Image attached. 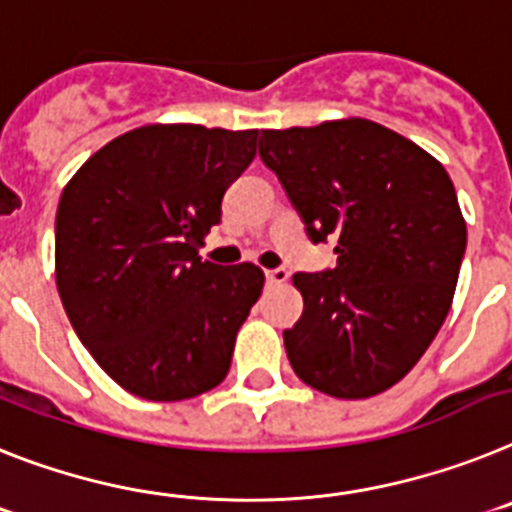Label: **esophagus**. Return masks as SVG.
Here are the masks:
<instances>
[{
  "label": "esophagus",
  "mask_w": 512,
  "mask_h": 512,
  "mask_svg": "<svg viewBox=\"0 0 512 512\" xmlns=\"http://www.w3.org/2000/svg\"><path fill=\"white\" fill-rule=\"evenodd\" d=\"M265 281H268V286H281V283L288 281V270L286 268L265 270Z\"/></svg>",
  "instance_id": "1"
}]
</instances>
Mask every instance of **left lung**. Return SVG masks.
<instances>
[{"label":"left lung","instance_id":"1","mask_svg":"<svg viewBox=\"0 0 512 512\" xmlns=\"http://www.w3.org/2000/svg\"><path fill=\"white\" fill-rule=\"evenodd\" d=\"M260 157L314 242H335L327 273H296L301 319L283 332L311 389L366 399L402 381L451 309L466 221L443 164L366 121L262 131Z\"/></svg>","mask_w":512,"mask_h":512}]
</instances>
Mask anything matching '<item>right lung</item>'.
<instances>
[{
    "mask_svg": "<svg viewBox=\"0 0 512 512\" xmlns=\"http://www.w3.org/2000/svg\"><path fill=\"white\" fill-rule=\"evenodd\" d=\"M257 133L149 123L66 182L56 211L61 304L102 371L136 397L193 399L229 373L265 273L252 262L213 265L198 247L255 159Z\"/></svg>",
    "mask_w": 512,
    "mask_h": 512,
    "instance_id": "add662e5",
    "label": "right lung"
}]
</instances>
